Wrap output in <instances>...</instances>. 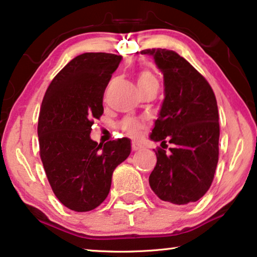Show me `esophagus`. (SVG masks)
Wrapping results in <instances>:
<instances>
[{
    "label": "esophagus",
    "instance_id": "obj_1",
    "mask_svg": "<svg viewBox=\"0 0 257 257\" xmlns=\"http://www.w3.org/2000/svg\"><path fill=\"white\" fill-rule=\"evenodd\" d=\"M140 149H143V146L140 145L139 143H136V142L132 143V151H138Z\"/></svg>",
    "mask_w": 257,
    "mask_h": 257
}]
</instances>
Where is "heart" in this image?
<instances>
[{"instance_id":"heart-1","label":"heart","mask_w":257,"mask_h":257,"mask_svg":"<svg viewBox=\"0 0 257 257\" xmlns=\"http://www.w3.org/2000/svg\"><path fill=\"white\" fill-rule=\"evenodd\" d=\"M137 83H138V87H144L152 85V84L158 83L156 77L152 75V72H150L149 70H144L138 73L137 77ZM119 127H120L125 133H127L131 137H138L142 132L144 127L143 122L138 120L136 118H125L119 122Z\"/></svg>"}]
</instances>
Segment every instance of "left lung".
<instances>
[{
  "instance_id": "obj_1",
  "label": "left lung",
  "mask_w": 257,
  "mask_h": 257,
  "mask_svg": "<svg viewBox=\"0 0 257 257\" xmlns=\"http://www.w3.org/2000/svg\"><path fill=\"white\" fill-rule=\"evenodd\" d=\"M138 54V52H137ZM164 75L165 98L150 138L158 149L150 186L163 201L187 205L212 185L219 160V111L212 87L184 57L166 49H146Z\"/></svg>"
}]
</instances>
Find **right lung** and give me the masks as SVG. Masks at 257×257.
I'll use <instances>...</instances> for the list:
<instances>
[{"instance_id":"right-lung-1","label":"right lung","mask_w":257,"mask_h":257,"mask_svg":"<svg viewBox=\"0 0 257 257\" xmlns=\"http://www.w3.org/2000/svg\"><path fill=\"white\" fill-rule=\"evenodd\" d=\"M121 56L85 52L70 61L49 85L38 117L40 156L56 198L69 209L89 212L106 199L112 173L131 153L127 138L98 144L93 119Z\"/></svg>"}]
</instances>
